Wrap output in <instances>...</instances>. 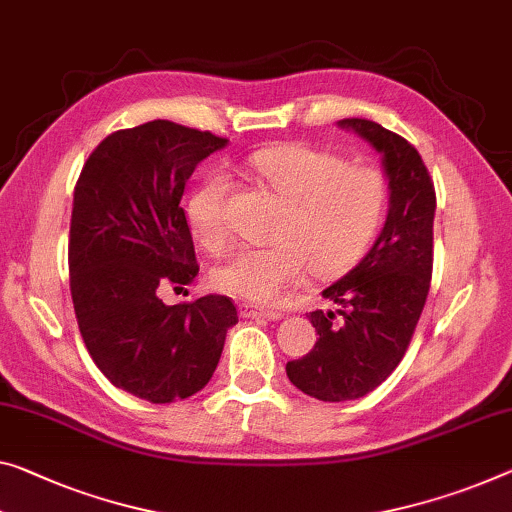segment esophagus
<instances>
[{
  "instance_id": "1",
  "label": "esophagus",
  "mask_w": 512,
  "mask_h": 512,
  "mask_svg": "<svg viewBox=\"0 0 512 512\" xmlns=\"http://www.w3.org/2000/svg\"><path fill=\"white\" fill-rule=\"evenodd\" d=\"M238 309H240L242 318H267V320H279L281 318V311L263 309V306H256V304H249V302H242Z\"/></svg>"
}]
</instances>
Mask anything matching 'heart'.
I'll return each instance as SVG.
<instances>
[{
    "label": "heart",
    "mask_w": 512,
    "mask_h": 512,
    "mask_svg": "<svg viewBox=\"0 0 512 512\" xmlns=\"http://www.w3.org/2000/svg\"><path fill=\"white\" fill-rule=\"evenodd\" d=\"M249 167L283 201L267 247H249L215 267L212 283L249 302H274L304 279L336 277L355 265L371 245L387 210V178L371 164L345 162L341 155L309 144L263 148ZM233 180L212 169L187 199L194 238L215 251L229 249V196Z\"/></svg>",
    "instance_id": "b5f03b06"
}]
</instances>
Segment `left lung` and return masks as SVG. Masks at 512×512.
Listing matches in <instances>:
<instances>
[{
	"mask_svg": "<svg viewBox=\"0 0 512 512\" xmlns=\"http://www.w3.org/2000/svg\"><path fill=\"white\" fill-rule=\"evenodd\" d=\"M382 155L389 215L371 251L341 281L322 290L334 311H311L318 341L288 361V380L306 396L343 403L366 396L405 357L432 277L435 185L410 141L366 119H343Z\"/></svg>",
	"mask_w": 512,
	"mask_h": 512,
	"instance_id": "obj_1",
	"label": "left lung"
}]
</instances>
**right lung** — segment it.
I'll return each mask as SVG.
<instances>
[{
	"instance_id": "1",
	"label": "right lung",
	"mask_w": 512,
	"mask_h": 512,
	"mask_svg": "<svg viewBox=\"0 0 512 512\" xmlns=\"http://www.w3.org/2000/svg\"><path fill=\"white\" fill-rule=\"evenodd\" d=\"M229 139L148 121L105 137L84 162L70 217V295L91 359L114 387L151 403L194 396L210 382L238 322L224 295L164 304V283L199 274L180 208L196 164Z\"/></svg>"
}]
</instances>
